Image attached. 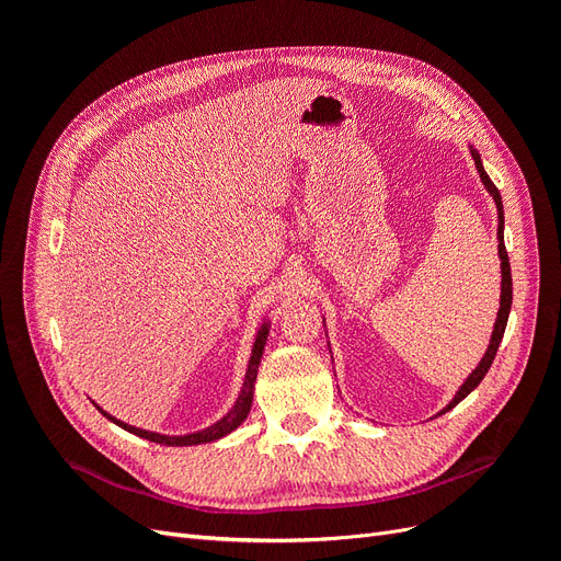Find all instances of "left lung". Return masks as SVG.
<instances>
[{"mask_svg": "<svg viewBox=\"0 0 561 561\" xmlns=\"http://www.w3.org/2000/svg\"><path fill=\"white\" fill-rule=\"evenodd\" d=\"M470 154H472V161H474V168H478V173H480V180L484 182V186H486V192L494 196V201H496V210H499V257H501V309H499V316H496V325H494V332H491V342H489V348H486V353H484V358L480 360V365L472 369V375L463 381V386L458 388V393L454 396V400L445 407L443 412L439 414H445V412H449L451 407H456L458 402H461L470 390H474L480 386V381L484 379V375L489 371V367H491V363H494V358H496V351H499V346H501V339H503V332H505V325H507V316H511V307H513V276H511V260H507V252H505V243H503V201H501V192L496 190V184L489 180V175H486V171H484V165H482V159H480V154L474 149H470Z\"/></svg>", "mask_w": 561, "mask_h": 561, "instance_id": "left-lung-1", "label": "left lung"}]
</instances>
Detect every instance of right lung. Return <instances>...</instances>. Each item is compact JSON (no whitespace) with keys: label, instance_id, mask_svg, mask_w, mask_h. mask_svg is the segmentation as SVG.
Returning <instances> with one entry per match:
<instances>
[{"label":"right lung","instance_id":"1","mask_svg":"<svg viewBox=\"0 0 561 561\" xmlns=\"http://www.w3.org/2000/svg\"><path fill=\"white\" fill-rule=\"evenodd\" d=\"M266 336H268V328L264 325L260 332H257V339H254V346H252V355H250V365H248V371H245V381H243V390L239 400H236V404L231 407V410L227 412V416L219 419L217 423H213L210 428L206 431H198V433H192V435H159V433H151V431H142V428H135V426H128V423L118 421L114 416H110L105 410L103 412L110 421H114L116 426H122L124 431L138 435V437H145L149 439V443H157V445H165V447H190V445H203V443H213V439H219L229 435L233 428H239L241 423L245 421V416L250 414V407H252V390H254V379H257V367H260V360H262V353H264V344H266Z\"/></svg>","mask_w":561,"mask_h":561}]
</instances>
